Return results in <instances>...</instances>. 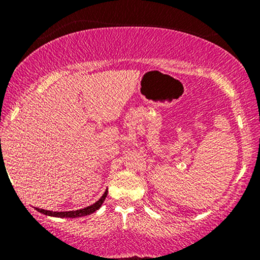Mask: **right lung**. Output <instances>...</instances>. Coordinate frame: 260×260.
Returning <instances> with one entry per match:
<instances>
[{"label": "right lung", "mask_w": 260, "mask_h": 260, "mask_svg": "<svg viewBox=\"0 0 260 260\" xmlns=\"http://www.w3.org/2000/svg\"><path fill=\"white\" fill-rule=\"evenodd\" d=\"M107 196V190H105L103 197L98 201L96 203L90 205V207H86L84 209H79V210H73V211H50V210H44V209H38V211L45 214V215L49 216H56V217H80V216H85V215H90V214L96 211L98 209H100L101 205H103L104 201H105Z\"/></svg>", "instance_id": "obj_1"}]
</instances>
